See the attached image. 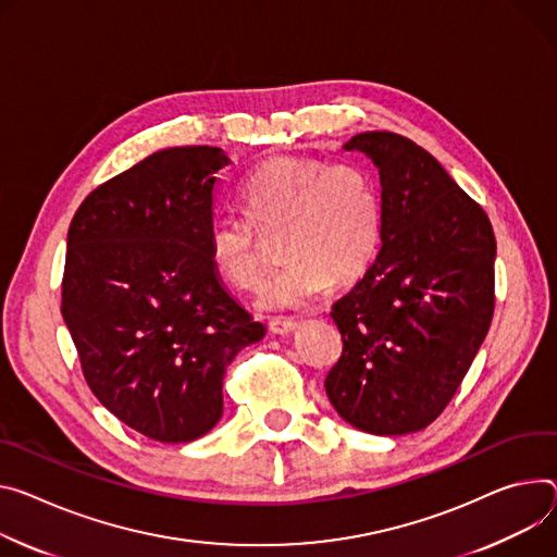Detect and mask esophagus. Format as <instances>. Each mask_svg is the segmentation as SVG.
<instances>
[{"instance_id": "34e87169", "label": "esophagus", "mask_w": 557, "mask_h": 557, "mask_svg": "<svg viewBox=\"0 0 557 557\" xmlns=\"http://www.w3.org/2000/svg\"><path fill=\"white\" fill-rule=\"evenodd\" d=\"M269 329L275 335H290L297 329V322L293 318H273L269 322Z\"/></svg>"}]
</instances>
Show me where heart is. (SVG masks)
<instances>
[{"mask_svg":"<svg viewBox=\"0 0 557 557\" xmlns=\"http://www.w3.org/2000/svg\"><path fill=\"white\" fill-rule=\"evenodd\" d=\"M245 218L218 215L209 224V258L237 288H252L264 269L262 233L282 235L288 264L271 275L256 305L288 311L309 305L333 282L356 280L375 258L382 197L373 173L356 162L280 158L262 164L239 190Z\"/></svg>","mask_w":557,"mask_h":557,"instance_id":"heart-1","label":"heart"}]
</instances>
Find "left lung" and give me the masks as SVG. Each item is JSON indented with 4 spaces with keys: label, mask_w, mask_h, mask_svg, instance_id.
I'll return each instance as SVG.
<instances>
[{
    "label": "left lung",
    "mask_w": 557,
    "mask_h": 557,
    "mask_svg": "<svg viewBox=\"0 0 557 557\" xmlns=\"http://www.w3.org/2000/svg\"><path fill=\"white\" fill-rule=\"evenodd\" d=\"M377 169L382 248L331 318L342 358L324 388L364 433L429 426L458 391L493 318L495 237L486 213L409 137L352 135Z\"/></svg>",
    "instance_id": "1"
}]
</instances>
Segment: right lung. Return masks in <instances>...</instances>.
Wrapping results in <instances>:
<instances>
[{"instance_id":"1","label":"right lung","mask_w":557,"mask_h":557,"mask_svg":"<svg viewBox=\"0 0 557 557\" xmlns=\"http://www.w3.org/2000/svg\"><path fill=\"white\" fill-rule=\"evenodd\" d=\"M215 146H173L97 186L66 239L62 315L84 377L137 433L175 444L224 413L222 382L267 326L237 305L209 258Z\"/></svg>"}]
</instances>
